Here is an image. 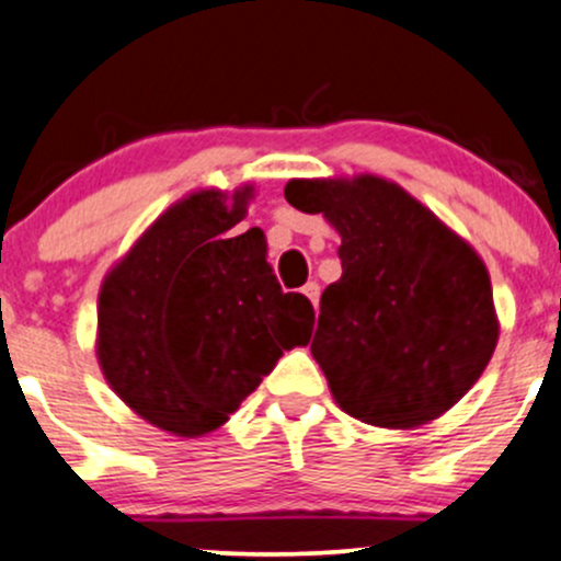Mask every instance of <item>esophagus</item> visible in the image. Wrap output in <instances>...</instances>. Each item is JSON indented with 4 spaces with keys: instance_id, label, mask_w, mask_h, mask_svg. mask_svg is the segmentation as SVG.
I'll list each match as a JSON object with an SVG mask.
<instances>
[{
    "instance_id": "1",
    "label": "esophagus",
    "mask_w": 561,
    "mask_h": 561,
    "mask_svg": "<svg viewBox=\"0 0 561 561\" xmlns=\"http://www.w3.org/2000/svg\"><path fill=\"white\" fill-rule=\"evenodd\" d=\"M302 294L310 299V302H313V308H316V305H319V297H321V286L316 280H308L302 286Z\"/></svg>"
}]
</instances>
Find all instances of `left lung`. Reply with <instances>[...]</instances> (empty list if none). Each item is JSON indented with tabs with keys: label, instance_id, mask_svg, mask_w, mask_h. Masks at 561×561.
Instances as JSON below:
<instances>
[{
	"label": "left lung",
	"instance_id": "8db88e82",
	"mask_svg": "<svg viewBox=\"0 0 561 561\" xmlns=\"http://www.w3.org/2000/svg\"><path fill=\"white\" fill-rule=\"evenodd\" d=\"M288 205L340 232L310 351L354 419L410 430L472 389L500 337L492 280L470 242L375 175L288 181Z\"/></svg>",
	"mask_w": 561,
	"mask_h": 561
}]
</instances>
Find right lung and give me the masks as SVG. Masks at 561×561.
I'll list each match as a JSON object with an SVG mask.
<instances>
[{
  "label": "right lung",
  "instance_id": "1",
  "mask_svg": "<svg viewBox=\"0 0 561 561\" xmlns=\"http://www.w3.org/2000/svg\"><path fill=\"white\" fill-rule=\"evenodd\" d=\"M253 186L188 194L146 229L100 291L96 356L110 389L178 437L227 424L240 402L308 345L313 305L283 294L262 229L232 238Z\"/></svg>",
  "mask_w": 561,
  "mask_h": 561
}]
</instances>
